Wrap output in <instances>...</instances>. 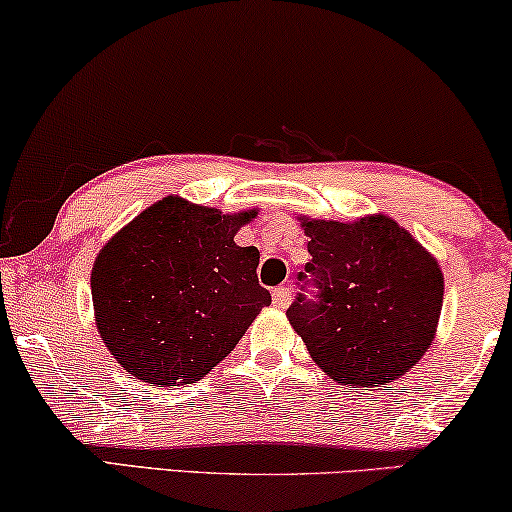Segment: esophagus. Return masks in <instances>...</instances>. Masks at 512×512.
I'll use <instances>...</instances> for the list:
<instances>
[{
  "mask_svg": "<svg viewBox=\"0 0 512 512\" xmlns=\"http://www.w3.org/2000/svg\"><path fill=\"white\" fill-rule=\"evenodd\" d=\"M272 303H275L277 307H289L291 289H286V286H277V289L272 291Z\"/></svg>",
  "mask_w": 512,
  "mask_h": 512,
  "instance_id": "1",
  "label": "esophagus"
}]
</instances>
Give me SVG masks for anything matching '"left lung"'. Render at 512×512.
<instances>
[{"instance_id": "left-lung-1", "label": "left lung", "mask_w": 512, "mask_h": 512, "mask_svg": "<svg viewBox=\"0 0 512 512\" xmlns=\"http://www.w3.org/2000/svg\"><path fill=\"white\" fill-rule=\"evenodd\" d=\"M312 261L298 275L289 321L338 384L377 387L429 349L443 307V272L387 216L303 221Z\"/></svg>"}]
</instances>
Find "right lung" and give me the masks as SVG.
Returning a JSON list of instances; mask_svg holds the SVG:
<instances>
[{"instance_id": "right-lung-1", "label": "right lung", "mask_w": 512, "mask_h": 512, "mask_svg": "<svg viewBox=\"0 0 512 512\" xmlns=\"http://www.w3.org/2000/svg\"><path fill=\"white\" fill-rule=\"evenodd\" d=\"M254 216L170 195L107 242L90 277L95 321L130 375L153 387L198 382L270 305L261 254L233 240Z\"/></svg>"}]
</instances>
